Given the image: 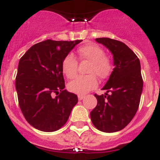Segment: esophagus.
Here are the masks:
<instances>
[{"label": "esophagus", "instance_id": "esophagus-1", "mask_svg": "<svg viewBox=\"0 0 160 160\" xmlns=\"http://www.w3.org/2000/svg\"><path fill=\"white\" fill-rule=\"evenodd\" d=\"M84 98V95H78V99L80 100V101L83 100Z\"/></svg>", "mask_w": 160, "mask_h": 160}]
</instances>
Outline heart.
<instances>
[{
	"mask_svg": "<svg viewBox=\"0 0 160 160\" xmlns=\"http://www.w3.org/2000/svg\"><path fill=\"white\" fill-rule=\"evenodd\" d=\"M78 58L80 61L90 63L87 73L88 76H78L68 85L70 92L79 95H84L95 88L97 85V77L106 79L113 71V61L109 55H105L102 47L95 43H88L79 47ZM78 60L72 54L63 58L62 71L68 79H73L77 74Z\"/></svg>",
	"mask_w": 160,
	"mask_h": 160,
	"instance_id": "obj_1",
	"label": "heart"
}]
</instances>
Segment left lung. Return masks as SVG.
<instances>
[{"label":"left lung","instance_id":"obj_1","mask_svg":"<svg viewBox=\"0 0 160 160\" xmlns=\"http://www.w3.org/2000/svg\"><path fill=\"white\" fill-rule=\"evenodd\" d=\"M96 41L112 52L115 67L102 88L106 93L94 94L97 105L90 117L97 130L113 133L125 128L138 111L143 86L141 66L138 56L122 42L109 38Z\"/></svg>","mask_w":160,"mask_h":160}]
</instances>
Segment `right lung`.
I'll return each mask as SVG.
<instances>
[{"label":"right lung","mask_w":160,"mask_h":160,"mask_svg":"<svg viewBox=\"0 0 160 160\" xmlns=\"http://www.w3.org/2000/svg\"><path fill=\"white\" fill-rule=\"evenodd\" d=\"M80 42L45 40L32 46L19 60L15 81L19 106L37 130H59L78 102L76 94L64 89L62 62Z\"/></svg>","instance_id":"1"}]
</instances>
